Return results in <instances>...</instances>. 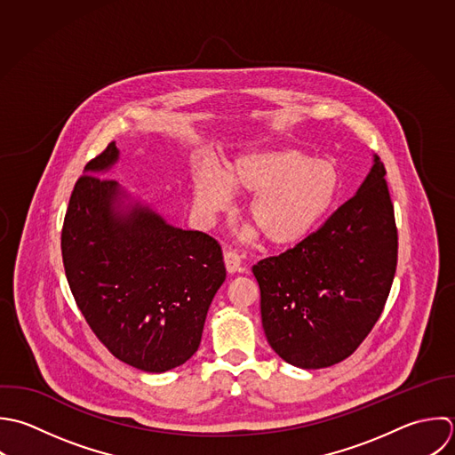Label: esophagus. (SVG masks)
Instances as JSON below:
<instances>
[{"label": "esophagus", "instance_id": "esophagus-1", "mask_svg": "<svg viewBox=\"0 0 455 455\" xmlns=\"http://www.w3.org/2000/svg\"><path fill=\"white\" fill-rule=\"evenodd\" d=\"M225 267L230 275L241 269V257L234 250H225Z\"/></svg>", "mask_w": 455, "mask_h": 455}]
</instances>
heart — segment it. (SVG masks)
Returning a JSON list of instances; mask_svg holds the SVG:
<instances>
[{
    "label": "heart",
    "instance_id": "1",
    "mask_svg": "<svg viewBox=\"0 0 455 455\" xmlns=\"http://www.w3.org/2000/svg\"><path fill=\"white\" fill-rule=\"evenodd\" d=\"M340 189L333 163L312 159L292 147H266L235 156L223 175L200 168L195 175V204L205 216L230 207V191L253 196L246 216L275 246L305 239L331 211Z\"/></svg>",
    "mask_w": 455,
    "mask_h": 455
}]
</instances>
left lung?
<instances>
[{
	"mask_svg": "<svg viewBox=\"0 0 455 455\" xmlns=\"http://www.w3.org/2000/svg\"><path fill=\"white\" fill-rule=\"evenodd\" d=\"M378 156L356 195L294 248L253 266L273 351L299 369L351 356L378 323L397 267L394 204Z\"/></svg>",
	"mask_w": 455,
	"mask_h": 455,
	"instance_id": "obj_1",
	"label": "left lung"
}]
</instances>
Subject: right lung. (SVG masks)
Here are the masks:
<instances>
[{
  "label": "right lung",
  "mask_w": 455,
  "mask_h": 455,
  "mask_svg": "<svg viewBox=\"0 0 455 455\" xmlns=\"http://www.w3.org/2000/svg\"><path fill=\"white\" fill-rule=\"evenodd\" d=\"M116 161L109 143L77 179L61 230L63 267L77 308L108 351L161 374L198 351L227 276L223 253L211 235L168 225L131 202L116 180L99 177Z\"/></svg>",
  "instance_id": "obj_1"
}]
</instances>
